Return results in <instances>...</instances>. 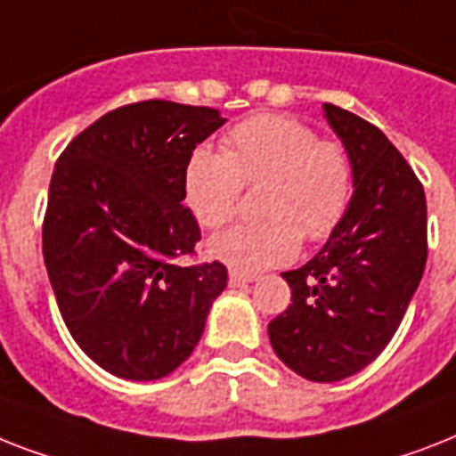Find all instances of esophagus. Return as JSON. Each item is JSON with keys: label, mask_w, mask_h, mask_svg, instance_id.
Wrapping results in <instances>:
<instances>
[{"label": "esophagus", "mask_w": 456, "mask_h": 456, "mask_svg": "<svg viewBox=\"0 0 456 456\" xmlns=\"http://www.w3.org/2000/svg\"><path fill=\"white\" fill-rule=\"evenodd\" d=\"M254 280H256V275H254V273H242V271H235V268L228 273V285L231 287L249 285V282H254Z\"/></svg>", "instance_id": "esophagus-1"}]
</instances>
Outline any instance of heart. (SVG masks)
Masks as SVG:
<instances>
[{
	"label": "heart",
	"mask_w": 456,
	"mask_h": 456,
	"mask_svg": "<svg viewBox=\"0 0 456 456\" xmlns=\"http://www.w3.org/2000/svg\"><path fill=\"white\" fill-rule=\"evenodd\" d=\"M265 183L256 224L232 225L209 240V254L235 271H264L297 256L301 238L327 240L353 192V165L337 141L289 115L264 112L224 136V152L200 145L183 169V200L205 228L228 224L242 185Z\"/></svg>",
	"instance_id": "obj_1"
}]
</instances>
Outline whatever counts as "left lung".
<instances>
[{
  "instance_id": "obj_1",
  "label": "left lung",
  "mask_w": 456,
  "mask_h": 456,
  "mask_svg": "<svg viewBox=\"0 0 456 456\" xmlns=\"http://www.w3.org/2000/svg\"><path fill=\"white\" fill-rule=\"evenodd\" d=\"M353 165V198L325 247L282 273L287 311L271 320L273 351L308 381H341L384 351L412 301L426 254V195L374 125L322 105Z\"/></svg>"
}]
</instances>
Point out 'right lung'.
I'll return each mask as SVG.
<instances>
[{"label":"right lung","mask_w":456,"mask_h":456,"mask_svg":"<svg viewBox=\"0 0 456 456\" xmlns=\"http://www.w3.org/2000/svg\"><path fill=\"white\" fill-rule=\"evenodd\" d=\"M224 122L214 108L141 101L96 119L58 158L44 264L72 338L115 377L174 372L225 289L224 264H178L200 240L183 207L185 162Z\"/></svg>","instance_id":"1"}]
</instances>
